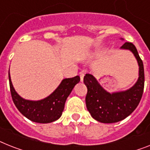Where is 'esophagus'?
<instances>
[{
	"instance_id": "esophagus-1",
	"label": "esophagus",
	"mask_w": 150,
	"mask_h": 150,
	"mask_svg": "<svg viewBox=\"0 0 150 150\" xmlns=\"http://www.w3.org/2000/svg\"><path fill=\"white\" fill-rule=\"evenodd\" d=\"M80 81H83V80L84 77V73L83 72H80Z\"/></svg>"
}]
</instances>
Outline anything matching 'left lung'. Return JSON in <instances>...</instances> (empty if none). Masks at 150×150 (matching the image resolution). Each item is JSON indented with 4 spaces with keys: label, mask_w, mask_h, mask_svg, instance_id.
Segmentation results:
<instances>
[{
    "label": "left lung",
    "mask_w": 150,
    "mask_h": 150,
    "mask_svg": "<svg viewBox=\"0 0 150 150\" xmlns=\"http://www.w3.org/2000/svg\"><path fill=\"white\" fill-rule=\"evenodd\" d=\"M121 49L130 50L139 64V78L130 89L110 93L100 86L96 78L86 74L83 82L87 87L86 108L92 117L103 123L121 121L132 113L139 105L144 89V67L137 48L132 43L126 42Z\"/></svg>",
    "instance_id": "left-lung-1"
}]
</instances>
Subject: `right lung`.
<instances>
[{
	"label": "right lung",
	"mask_w": 150,
	"mask_h": 150,
	"mask_svg": "<svg viewBox=\"0 0 150 150\" xmlns=\"http://www.w3.org/2000/svg\"><path fill=\"white\" fill-rule=\"evenodd\" d=\"M80 80L79 76L64 79L50 96L41 100L32 101L24 100L17 94L12 85L9 73L10 89L13 103L24 117L40 123L52 122L61 117L67 98Z\"/></svg>",
	"instance_id": "obj_1"
}]
</instances>
